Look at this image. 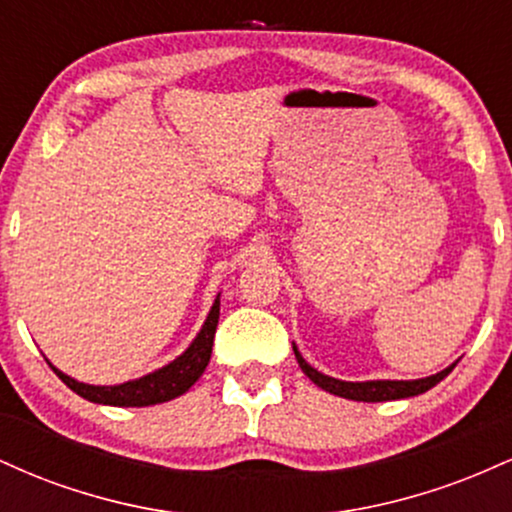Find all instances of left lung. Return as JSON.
Segmentation results:
<instances>
[{"label":"left lung","instance_id":"left-lung-1","mask_svg":"<svg viewBox=\"0 0 512 512\" xmlns=\"http://www.w3.org/2000/svg\"><path fill=\"white\" fill-rule=\"evenodd\" d=\"M293 354H296V361H298V366H301L303 373L308 375V378L313 380L317 387H322V390L330 392V395L354 399V402H390V399L416 397V395H421V392L431 390L433 385H438L440 380H443L445 375H448L450 370L457 366V361H455L452 366L440 370V373L428 375V378H419V380H366V383H346V380L330 378V375L315 370L301 356V351L296 349V344H293Z\"/></svg>","mask_w":512,"mask_h":512}]
</instances>
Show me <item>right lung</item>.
Masks as SVG:
<instances>
[{
    "mask_svg": "<svg viewBox=\"0 0 512 512\" xmlns=\"http://www.w3.org/2000/svg\"><path fill=\"white\" fill-rule=\"evenodd\" d=\"M219 305L221 301L219 296H216L202 330H199L195 337V342L187 346L175 361H170L168 366L158 368L154 373L144 375V378L127 380V383L122 385H86L69 378V375H64L62 370H57L50 361L48 363L57 373V378H60L69 390H74L76 395L88 399V402L110 404V407H151V404L168 402V399L185 395V392L197 383L199 375L204 373V368L209 366L216 325H219Z\"/></svg>",
    "mask_w": 512,
    "mask_h": 512,
    "instance_id": "obj_1",
    "label": "right lung"
}]
</instances>
